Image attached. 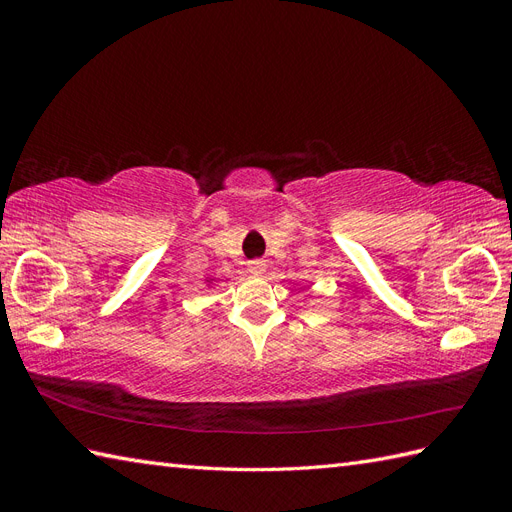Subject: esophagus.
Here are the masks:
<instances>
[{
	"mask_svg": "<svg viewBox=\"0 0 512 512\" xmlns=\"http://www.w3.org/2000/svg\"><path fill=\"white\" fill-rule=\"evenodd\" d=\"M265 262L262 260H252V262H247V271H250L252 275H260V273H265Z\"/></svg>",
	"mask_w": 512,
	"mask_h": 512,
	"instance_id": "esophagus-1",
	"label": "esophagus"
}]
</instances>
